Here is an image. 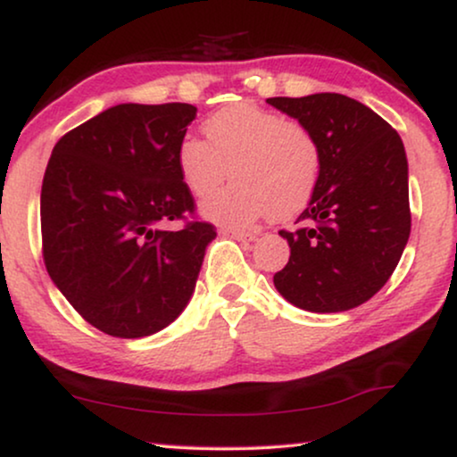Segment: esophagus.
Returning <instances> with one entry per match:
<instances>
[{"label":"esophagus","instance_id":"1","mask_svg":"<svg viewBox=\"0 0 457 457\" xmlns=\"http://www.w3.org/2000/svg\"><path fill=\"white\" fill-rule=\"evenodd\" d=\"M220 235H222V237H230V239L239 241V243H243V245H249V243L258 241V237H255V235H252V233H241V230H233V228H222Z\"/></svg>","mask_w":457,"mask_h":457}]
</instances>
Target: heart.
I'll return each instance as SVG.
<instances>
[{
  "mask_svg": "<svg viewBox=\"0 0 457 457\" xmlns=\"http://www.w3.org/2000/svg\"><path fill=\"white\" fill-rule=\"evenodd\" d=\"M208 141L185 137L177 162L180 179L195 197H205L230 174L235 183L202 204V214L228 228H249L270 214L297 216L314 197L322 172L316 135L299 120L235 104L204 122Z\"/></svg>",
  "mask_w": 457,
  "mask_h": 457,
  "instance_id": "b5f03b06",
  "label": "heart"
}]
</instances>
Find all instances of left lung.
<instances>
[{
  "mask_svg": "<svg viewBox=\"0 0 457 457\" xmlns=\"http://www.w3.org/2000/svg\"><path fill=\"white\" fill-rule=\"evenodd\" d=\"M266 104L303 122L322 149L320 180L299 228L278 233L291 255L274 287L305 312L358 308L383 289L410 239L402 137L377 112L339 93Z\"/></svg>",
  "mask_w": 457,
  "mask_h": 457,
  "instance_id": "obj_1",
  "label": "left lung"
}]
</instances>
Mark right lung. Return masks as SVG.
<instances>
[{"instance_id":"add662e5","label":"right lung","mask_w":457,"mask_h":457,"mask_svg":"<svg viewBox=\"0 0 457 457\" xmlns=\"http://www.w3.org/2000/svg\"><path fill=\"white\" fill-rule=\"evenodd\" d=\"M191 104H118L55 143L41 187L43 260L68 303L120 339L177 320L216 230L160 224L195 212L179 172Z\"/></svg>"}]
</instances>
